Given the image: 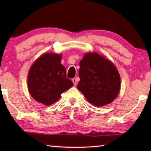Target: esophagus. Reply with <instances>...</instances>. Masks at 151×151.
<instances>
[{
  "label": "esophagus",
  "instance_id": "esophagus-1",
  "mask_svg": "<svg viewBox=\"0 0 151 151\" xmlns=\"http://www.w3.org/2000/svg\"><path fill=\"white\" fill-rule=\"evenodd\" d=\"M72 82H73L74 86H76V85H77V83H78V79H77V78H73V79L72 80Z\"/></svg>",
  "mask_w": 151,
  "mask_h": 151
}]
</instances>
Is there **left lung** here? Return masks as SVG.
I'll list each match as a JSON object with an SVG mask.
<instances>
[{"mask_svg": "<svg viewBox=\"0 0 151 151\" xmlns=\"http://www.w3.org/2000/svg\"><path fill=\"white\" fill-rule=\"evenodd\" d=\"M77 88L95 106L111 104L120 91L121 78L110 60L96 52H86L80 60Z\"/></svg>", "mask_w": 151, "mask_h": 151, "instance_id": "obj_1", "label": "left lung"}]
</instances>
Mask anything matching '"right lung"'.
<instances>
[{"mask_svg": "<svg viewBox=\"0 0 151 151\" xmlns=\"http://www.w3.org/2000/svg\"><path fill=\"white\" fill-rule=\"evenodd\" d=\"M62 57L60 53H45L34 62L29 70V92L35 100L45 106L57 102L61 94L73 85L66 77Z\"/></svg>", "mask_w": 151, "mask_h": 151, "instance_id": "obj_1", "label": "right lung"}]
</instances>
